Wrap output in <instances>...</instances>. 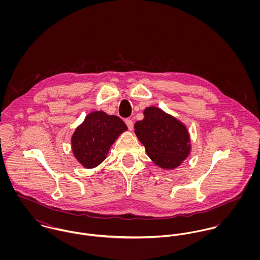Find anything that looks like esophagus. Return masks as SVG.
Instances as JSON below:
<instances>
[{"label": "esophagus", "mask_w": 260, "mask_h": 260, "mask_svg": "<svg viewBox=\"0 0 260 260\" xmlns=\"http://www.w3.org/2000/svg\"><path fill=\"white\" fill-rule=\"evenodd\" d=\"M125 123H126L127 127L129 128V130H132V129H133L134 123H133V120H132V119H126V120H125Z\"/></svg>", "instance_id": "obj_1"}]
</instances>
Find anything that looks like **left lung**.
Listing matches in <instances>:
<instances>
[{"label":"left lung","instance_id":"1","mask_svg":"<svg viewBox=\"0 0 260 260\" xmlns=\"http://www.w3.org/2000/svg\"><path fill=\"white\" fill-rule=\"evenodd\" d=\"M134 128L151 160L163 169L178 167L190 153L185 126L157 107L146 108L144 119L137 121Z\"/></svg>","mask_w":260,"mask_h":260}]
</instances>
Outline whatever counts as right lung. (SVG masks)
I'll use <instances>...</instances> for the list:
<instances>
[{
	"mask_svg": "<svg viewBox=\"0 0 260 260\" xmlns=\"http://www.w3.org/2000/svg\"><path fill=\"white\" fill-rule=\"evenodd\" d=\"M127 130L118 116L103 111L87 115L72 136V151L76 159L86 168L102 163L118 136Z\"/></svg>",
	"mask_w": 260,
	"mask_h": 260,
	"instance_id": "right-lung-1",
	"label": "right lung"
}]
</instances>
